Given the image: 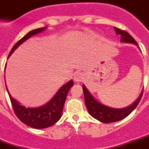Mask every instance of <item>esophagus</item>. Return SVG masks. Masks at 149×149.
I'll list each match as a JSON object with an SVG mask.
<instances>
[{
  "label": "esophagus",
  "instance_id": "34e87169",
  "mask_svg": "<svg viewBox=\"0 0 149 149\" xmlns=\"http://www.w3.org/2000/svg\"><path fill=\"white\" fill-rule=\"evenodd\" d=\"M84 79V75L81 74V73H76L74 76V80L76 83H79V82H81V81Z\"/></svg>",
  "mask_w": 149,
  "mask_h": 149
}]
</instances>
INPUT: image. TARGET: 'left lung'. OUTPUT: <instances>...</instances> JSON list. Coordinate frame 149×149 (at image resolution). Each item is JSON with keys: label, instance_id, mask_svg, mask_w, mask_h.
<instances>
[{"label": "left lung", "instance_id": "1", "mask_svg": "<svg viewBox=\"0 0 149 149\" xmlns=\"http://www.w3.org/2000/svg\"><path fill=\"white\" fill-rule=\"evenodd\" d=\"M114 31L117 35L121 36V40H120L121 42L130 43V44H133L138 46L134 38L127 31H122L117 27H114ZM83 90H84V94L85 104L90 115L104 123H110L118 122L127 117L138 105L143 95V90H142L137 100H135V102H133L132 104L129 105L127 107L122 108V109H115V108L109 107L107 105H104L99 101H97L87 89L85 85H83Z\"/></svg>", "mask_w": 149, "mask_h": 149}]
</instances>
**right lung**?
Masks as SVG:
<instances>
[{"label":"right lung","mask_w":149,"mask_h":149,"mask_svg":"<svg viewBox=\"0 0 149 149\" xmlns=\"http://www.w3.org/2000/svg\"><path fill=\"white\" fill-rule=\"evenodd\" d=\"M46 28L47 27L45 26L29 31L24 37L22 38L19 41L14 45L9 54V57L11 56V54L15 51V49H18L19 45H21L23 42H25L32 36L44 31ZM73 85V80H70L68 83L65 84L62 87H61V88L57 91V93L48 103L36 108L26 107L21 104L18 100H16L11 96L7 88L6 89L10 96V101L14 108V113L18 118V119L31 127L36 129H44L53 126V124L56 123L61 118L66 96Z\"/></svg>","instance_id":"1"}]
</instances>
